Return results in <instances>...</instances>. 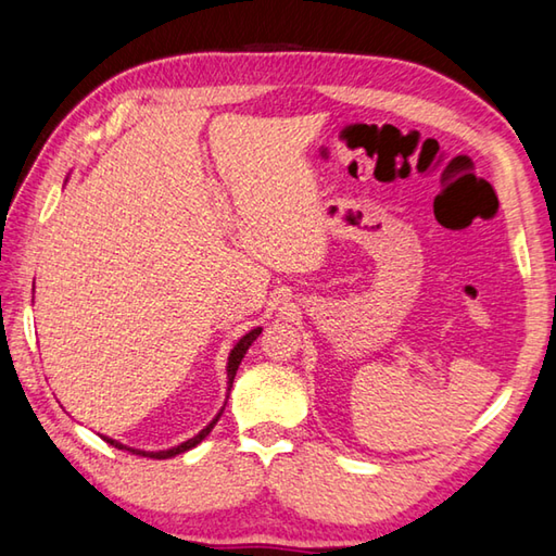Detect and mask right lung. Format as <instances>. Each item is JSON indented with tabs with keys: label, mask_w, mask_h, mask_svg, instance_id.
<instances>
[{
	"label": "right lung",
	"mask_w": 556,
	"mask_h": 556,
	"mask_svg": "<svg viewBox=\"0 0 556 556\" xmlns=\"http://www.w3.org/2000/svg\"><path fill=\"white\" fill-rule=\"evenodd\" d=\"M261 334V329H251V332L247 334V337H241L239 339V344L231 349V354H229V366H227V376H229V386L233 383V376H237V368H239V364H241V358H243V354L249 352V346L256 342V337ZM222 417V413L214 417V420L204 427V430L200 432V434H194L192 440H188V442H182V444H178V446H173V450H168V452H139V450H129V446H124V444H119V442H114V440H110V437H104V442H110L112 446H116V450H129V452H134V454H139V456H151V459H168V456H175V454H182V452H188V450H192V446H198L204 437H207L210 432H212V427L217 425V420Z\"/></svg>",
	"instance_id": "obj_1"
}]
</instances>
